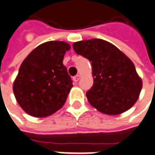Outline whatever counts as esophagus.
Instances as JSON below:
<instances>
[{
    "instance_id": "obj_1",
    "label": "esophagus",
    "mask_w": 155,
    "mask_h": 155,
    "mask_svg": "<svg viewBox=\"0 0 155 155\" xmlns=\"http://www.w3.org/2000/svg\"><path fill=\"white\" fill-rule=\"evenodd\" d=\"M80 78H81V76H80V74H76L75 76H74L73 77V81L74 82H77L79 80H80Z\"/></svg>"
}]
</instances>
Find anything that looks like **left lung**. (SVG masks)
Listing matches in <instances>:
<instances>
[{"mask_svg": "<svg viewBox=\"0 0 155 155\" xmlns=\"http://www.w3.org/2000/svg\"><path fill=\"white\" fill-rule=\"evenodd\" d=\"M73 48L91 62L94 82L86 97L93 107L102 113L115 115L134 105L143 82L127 56L102 39L74 42Z\"/></svg>", "mask_w": 155, "mask_h": 155, "instance_id": "left-lung-1", "label": "left lung"}]
</instances>
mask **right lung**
I'll use <instances>...</instances> for the list:
<instances>
[{
	"label": "right lung",
	"mask_w": 155,
	"mask_h": 155,
	"mask_svg": "<svg viewBox=\"0 0 155 155\" xmlns=\"http://www.w3.org/2000/svg\"><path fill=\"white\" fill-rule=\"evenodd\" d=\"M70 46L47 41L35 48L20 66L13 92L20 107L34 117L51 115L63 107L73 84L63 64Z\"/></svg>",
	"instance_id": "right-lung-1"
}]
</instances>
